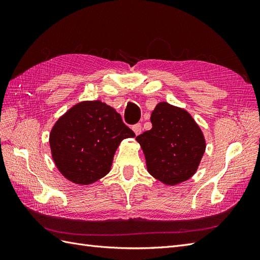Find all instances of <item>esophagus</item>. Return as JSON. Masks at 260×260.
<instances>
[{
  "instance_id": "34e87169",
  "label": "esophagus",
  "mask_w": 260,
  "mask_h": 260,
  "mask_svg": "<svg viewBox=\"0 0 260 260\" xmlns=\"http://www.w3.org/2000/svg\"><path fill=\"white\" fill-rule=\"evenodd\" d=\"M132 130H133V132H135V135L136 136H139L141 132H142V125H141L140 123H138V124H135L132 127Z\"/></svg>"
}]
</instances>
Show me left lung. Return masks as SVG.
<instances>
[{"mask_svg": "<svg viewBox=\"0 0 260 260\" xmlns=\"http://www.w3.org/2000/svg\"><path fill=\"white\" fill-rule=\"evenodd\" d=\"M151 122L152 129L136 138L144 153L148 174L170 186L193 177L205 153L206 141L190 113L159 102Z\"/></svg>", "mask_w": 260, "mask_h": 260, "instance_id": "left-lung-1", "label": "left lung"}]
</instances>
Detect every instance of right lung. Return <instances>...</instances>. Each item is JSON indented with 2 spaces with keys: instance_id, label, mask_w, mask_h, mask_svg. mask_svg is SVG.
Returning <instances> with one entry per match:
<instances>
[{
  "instance_id": "add662e5",
  "label": "right lung",
  "mask_w": 260,
  "mask_h": 260,
  "mask_svg": "<svg viewBox=\"0 0 260 260\" xmlns=\"http://www.w3.org/2000/svg\"><path fill=\"white\" fill-rule=\"evenodd\" d=\"M136 135L112 106L83 101L60 116L50 133L52 158L70 182L89 185L105 177L124 139Z\"/></svg>"
}]
</instances>
